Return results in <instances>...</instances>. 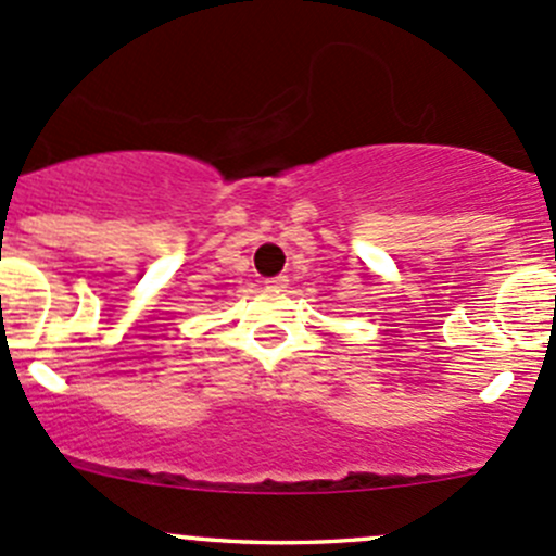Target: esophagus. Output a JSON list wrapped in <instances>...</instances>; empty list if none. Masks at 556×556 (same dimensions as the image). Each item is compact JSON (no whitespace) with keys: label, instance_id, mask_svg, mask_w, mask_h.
Here are the masks:
<instances>
[{"label":"esophagus","instance_id":"obj_1","mask_svg":"<svg viewBox=\"0 0 556 556\" xmlns=\"http://www.w3.org/2000/svg\"><path fill=\"white\" fill-rule=\"evenodd\" d=\"M266 288L268 290H285L288 288V277H285V274H279V277L266 279Z\"/></svg>","mask_w":556,"mask_h":556}]
</instances>
